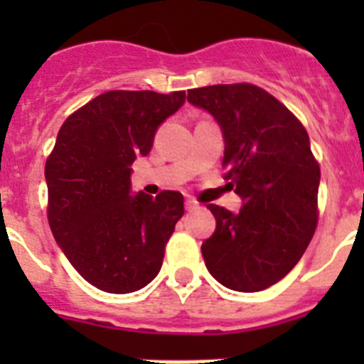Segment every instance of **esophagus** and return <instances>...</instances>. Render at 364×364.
<instances>
[{
    "instance_id": "34e87169",
    "label": "esophagus",
    "mask_w": 364,
    "mask_h": 364,
    "mask_svg": "<svg viewBox=\"0 0 364 364\" xmlns=\"http://www.w3.org/2000/svg\"><path fill=\"white\" fill-rule=\"evenodd\" d=\"M186 210H188V211L197 210V202L193 200V198H186Z\"/></svg>"
}]
</instances>
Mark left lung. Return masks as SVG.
<instances>
[{
    "label": "left lung",
    "mask_w": 364,
    "mask_h": 364,
    "mask_svg": "<svg viewBox=\"0 0 364 364\" xmlns=\"http://www.w3.org/2000/svg\"><path fill=\"white\" fill-rule=\"evenodd\" d=\"M224 138V178L242 200L239 213L210 204L215 233L202 242L205 268L230 290L260 291L291 272L317 226L321 169L301 122L252 83L191 89Z\"/></svg>",
    "instance_id": "left-lung-1"
}]
</instances>
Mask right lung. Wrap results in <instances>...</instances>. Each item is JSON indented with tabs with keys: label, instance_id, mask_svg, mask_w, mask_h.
<instances>
[{
	"label": "right lung",
	"instance_id": "1",
	"mask_svg": "<svg viewBox=\"0 0 364 364\" xmlns=\"http://www.w3.org/2000/svg\"><path fill=\"white\" fill-rule=\"evenodd\" d=\"M186 92L109 91L70 114L45 164L49 224L74 269L107 294H131L162 268L184 197L131 191V166Z\"/></svg>",
	"mask_w": 364,
	"mask_h": 364
}]
</instances>
